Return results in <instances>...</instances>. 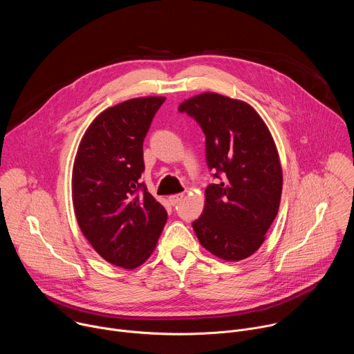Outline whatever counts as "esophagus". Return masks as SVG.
I'll return each mask as SVG.
<instances>
[{"label":"esophagus","instance_id":"esophagus-1","mask_svg":"<svg viewBox=\"0 0 354 354\" xmlns=\"http://www.w3.org/2000/svg\"><path fill=\"white\" fill-rule=\"evenodd\" d=\"M183 193H178V194H172V196H169V203L172 205V206H175V205H178L179 201L183 198Z\"/></svg>","mask_w":354,"mask_h":354}]
</instances>
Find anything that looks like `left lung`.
I'll use <instances>...</instances> for the list:
<instances>
[{
	"label": "left lung",
	"instance_id": "left-lung-1",
	"mask_svg": "<svg viewBox=\"0 0 354 354\" xmlns=\"http://www.w3.org/2000/svg\"><path fill=\"white\" fill-rule=\"evenodd\" d=\"M178 109L203 130L217 179L192 227L213 255L242 261L261 248L279 212L283 172L273 137L254 108L228 96L200 93Z\"/></svg>",
	"mask_w": 354,
	"mask_h": 354
}]
</instances>
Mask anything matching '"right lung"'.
Masks as SVG:
<instances>
[{"instance_id":"add662e5","label":"right lung","mask_w":354,"mask_h":354,"mask_svg":"<svg viewBox=\"0 0 354 354\" xmlns=\"http://www.w3.org/2000/svg\"><path fill=\"white\" fill-rule=\"evenodd\" d=\"M162 96L136 97L100 113L85 131L73 169L78 225L106 262L134 269L148 259L168 220L144 182L142 142Z\"/></svg>"}]
</instances>
